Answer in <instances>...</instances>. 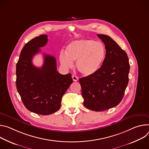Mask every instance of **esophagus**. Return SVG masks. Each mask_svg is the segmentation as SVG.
Returning <instances> with one entry per match:
<instances>
[{
	"mask_svg": "<svg viewBox=\"0 0 149 149\" xmlns=\"http://www.w3.org/2000/svg\"><path fill=\"white\" fill-rule=\"evenodd\" d=\"M72 79H73V81H77V80H79V78H78V77H77V76L74 75V74L72 76Z\"/></svg>",
	"mask_w": 149,
	"mask_h": 149,
	"instance_id": "1",
	"label": "esophagus"
}]
</instances>
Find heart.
Returning a JSON list of instances; mask_svg holds the SVG:
<instances>
[{"mask_svg":"<svg viewBox=\"0 0 149 149\" xmlns=\"http://www.w3.org/2000/svg\"><path fill=\"white\" fill-rule=\"evenodd\" d=\"M106 57V48L101 42L83 39L71 42L65 53L61 52L59 60L65 69H70L76 61L77 70L85 76L96 73L101 68Z\"/></svg>","mask_w":149,"mask_h":149,"instance_id":"b5f03b06","label":"heart"}]
</instances>
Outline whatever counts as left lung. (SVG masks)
I'll return each instance as SVG.
<instances>
[{
  "mask_svg": "<svg viewBox=\"0 0 149 149\" xmlns=\"http://www.w3.org/2000/svg\"><path fill=\"white\" fill-rule=\"evenodd\" d=\"M106 48V57L96 73L79 79L84 105L94 111H105L122 101L128 83L130 64L125 52L110 37L97 34Z\"/></svg>",
  "mask_w": 149,
  "mask_h": 149,
  "instance_id": "1",
  "label": "left lung"
}]
</instances>
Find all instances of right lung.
Masks as SVG:
<instances>
[{"mask_svg": "<svg viewBox=\"0 0 149 149\" xmlns=\"http://www.w3.org/2000/svg\"><path fill=\"white\" fill-rule=\"evenodd\" d=\"M47 35L33 38L23 47L16 64V85L27 109L37 114H52L59 109L63 95L72 84L70 73L57 71L54 57L44 54V64L38 68L32 60L47 43Z\"/></svg>", "mask_w": 149, "mask_h": 149, "instance_id": "1", "label": "right lung"}]
</instances>
